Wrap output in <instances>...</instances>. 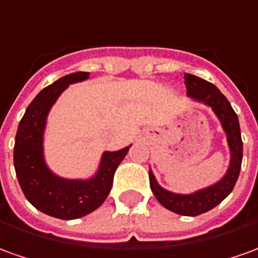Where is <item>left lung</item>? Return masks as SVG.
Returning a JSON list of instances; mask_svg holds the SVG:
<instances>
[{
    "instance_id": "1",
    "label": "left lung",
    "mask_w": 258,
    "mask_h": 258,
    "mask_svg": "<svg viewBox=\"0 0 258 258\" xmlns=\"http://www.w3.org/2000/svg\"><path fill=\"white\" fill-rule=\"evenodd\" d=\"M185 86H186L188 97L212 107L213 113L220 120L230 150V164L225 176L219 182L189 195L173 194L162 188L155 179L151 169H150V185L154 196L164 208L183 216H198L213 209L233 190L241 168L243 143H241L237 114L234 113L229 100L220 93L216 86L189 73H185Z\"/></svg>"
}]
</instances>
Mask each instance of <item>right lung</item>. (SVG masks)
<instances>
[{"label":"right lung","mask_w":258,"mask_h":258,"mask_svg":"<svg viewBox=\"0 0 258 258\" xmlns=\"http://www.w3.org/2000/svg\"><path fill=\"white\" fill-rule=\"evenodd\" d=\"M89 75L87 72L70 73L38 93L26 108L15 137L14 166L24 195L38 210L63 220L86 216L106 201L115 169L131 147L103 152L97 172L89 179L60 178L46 165L43 133L49 111L68 86L83 82Z\"/></svg>","instance_id":"right-lung-1"}]
</instances>
